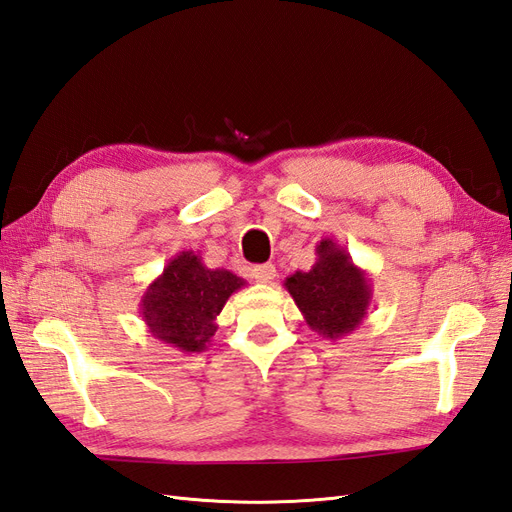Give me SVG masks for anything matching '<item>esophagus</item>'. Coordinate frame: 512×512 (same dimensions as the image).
<instances>
[{
	"mask_svg": "<svg viewBox=\"0 0 512 512\" xmlns=\"http://www.w3.org/2000/svg\"><path fill=\"white\" fill-rule=\"evenodd\" d=\"M252 275H254V280L256 282H260V284H269L273 277H275V267L271 265H258V267H254L252 269Z\"/></svg>",
	"mask_w": 512,
	"mask_h": 512,
	"instance_id": "esophagus-1",
	"label": "esophagus"
}]
</instances>
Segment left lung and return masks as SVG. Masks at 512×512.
Wrapping results in <instances>:
<instances>
[{
  "mask_svg": "<svg viewBox=\"0 0 512 512\" xmlns=\"http://www.w3.org/2000/svg\"><path fill=\"white\" fill-rule=\"evenodd\" d=\"M316 256L314 267L286 277L284 288L307 327L335 342L363 322L374 292L367 271L354 265L346 247L327 237L316 245Z\"/></svg>",
  "mask_w": 512,
  "mask_h": 512,
  "instance_id": "obj_1",
  "label": "left lung"
}]
</instances>
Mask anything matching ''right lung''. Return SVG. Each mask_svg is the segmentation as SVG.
Returning <instances> with one entry per match:
<instances>
[{
  "label": "right lung",
  "instance_id": "add662e5",
  "mask_svg": "<svg viewBox=\"0 0 512 512\" xmlns=\"http://www.w3.org/2000/svg\"><path fill=\"white\" fill-rule=\"evenodd\" d=\"M247 282L228 269H209L188 250L166 262L162 275L141 297V318L162 344L185 354L207 350L218 331V316L232 292Z\"/></svg>",
  "mask_w": 512,
  "mask_h": 512
}]
</instances>
